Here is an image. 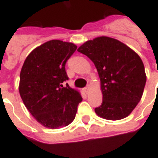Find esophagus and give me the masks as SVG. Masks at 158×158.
Returning <instances> with one entry per match:
<instances>
[{"label": "esophagus", "instance_id": "obj_1", "mask_svg": "<svg viewBox=\"0 0 158 158\" xmlns=\"http://www.w3.org/2000/svg\"><path fill=\"white\" fill-rule=\"evenodd\" d=\"M89 90H90V86L87 85L85 88V92L86 94H89Z\"/></svg>", "mask_w": 158, "mask_h": 158}]
</instances>
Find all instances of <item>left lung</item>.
<instances>
[{
	"label": "left lung",
	"mask_w": 158,
	"mask_h": 158,
	"mask_svg": "<svg viewBox=\"0 0 158 158\" xmlns=\"http://www.w3.org/2000/svg\"><path fill=\"white\" fill-rule=\"evenodd\" d=\"M78 52L96 66L102 93V103L96 113L107 120L128 117L141 99L146 75L141 58L123 42L100 36L85 42Z\"/></svg>",
	"instance_id": "1"
}]
</instances>
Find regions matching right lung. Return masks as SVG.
<instances>
[{"mask_svg":"<svg viewBox=\"0 0 158 158\" xmlns=\"http://www.w3.org/2000/svg\"><path fill=\"white\" fill-rule=\"evenodd\" d=\"M77 49L71 42L52 40L29 53L20 72L19 94L32 116L47 129L70 124L82 96L62 84L68 80L65 64Z\"/></svg>","mask_w":158,"mask_h":158,"instance_id":"1","label":"right lung"}]
</instances>
